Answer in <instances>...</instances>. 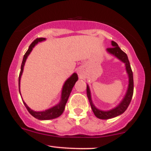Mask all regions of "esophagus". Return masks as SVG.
Listing matches in <instances>:
<instances>
[{
  "label": "esophagus",
  "instance_id": "34e87169",
  "mask_svg": "<svg viewBox=\"0 0 151 151\" xmlns=\"http://www.w3.org/2000/svg\"><path fill=\"white\" fill-rule=\"evenodd\" d=\"M78 74H79V77H81V73H80V72H79V71H78Z\"/></svg>",
  "mask_w": 151,
  "mask_h": 151
}]
</instances>
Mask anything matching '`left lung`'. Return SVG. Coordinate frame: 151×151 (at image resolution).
<instances>
[{"mask_svg": "<svg viewBox=\"0 0 151 151\" xmlns=\"http://www.w3.org/2000/svg\"><path fill=\"white\" fill-rule=\"evenodd\" d=\"M111 46L112 47L108 48L106 49V52L109 55H112V56L115 57L118 60H120L123 63H124L126 67V73L128 74V77H129V84H128L127 90L126 92L123 97L122 100L119 102L118 104L113 109H110V110H101V109H98L96 107V106L93 104L92 99H91V90H90L89 86L86 84V93H87V97L89 99V101L91 105V109H92L93 114L96 116L98 119H104V120H106V119H112V118L116 117L118 116L121 115L124 113V111L127 109L129 106L130 102L132 99L133 93V72L131 70V65H130V62L128 59L127 55L123 52L120 49L119 45H117L116 42L114 41H111Z\"/></svg>", "mask_w": 151, "mask_h": 151, "instance_id": "obj_1", "label": "left lung"}]
</instances>
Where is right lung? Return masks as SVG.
I'll use <instances>...</instances> for the list:
<instances>
[{"label":"right lung","instance_id":"add662e5","mask_svg":"<svg viewBox=\"0 0 151 151\" xmlns=\"http://www.w3.org/2000/svg\"><path fill=\"white\" fill-rule=\"evenodd\" d=\"M46 40V38L45 37H40V38H37L35 40H34L33 42L31 43V45L29 46L28 50L26 52V53L24 55L23 59H22V65H21V68H20V73L19 75V79H18V86H19V91H20V94L21 96V93H20V79H21V76L22 74V72H23L24 66H25V63L27 60V57L29 56L31 52H32V49L38 42H42ZM78 80V75L77 73H73L72 75L70 76L67 80L65 81V84H64L63 86H62V93H61V99H60V101L58 104H56L54 106L51 107V108L47 109L45 111H35L31 109L30 107L28 106L25 101L22 99L24 105L25 106L26 109H27L28 112L30 113L32 116H34L36 119H39V120H50V119H56L61 116L62 113H63L64 110H65V105L67 104V100H68L69 96H70L71 91H72V88L75 84L76 81ZM22 98V96H21Z\"/></svg>","mask_w":151,"mask_h":151}]
</instances>
